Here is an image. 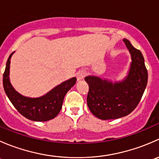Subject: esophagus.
I'll return each instance as SVG.
<instances>
[{
  "label": "esophagus",
  "instance_id": "1",
  "mask_svg": "<svg viewBox=\"0 0 159 159\" xmlns=\"http://www.w3.org/2000/svg\"><path fill=\"white\" fill-rule=\"evenodd\" d=\"M86 75V71L84 70H81L77 73L76 77H77V80L78 81H81V80L84 79V76Z\"/></svg>",
  "mask_w": 159,
  "mask_h": 159
}]
</instances>
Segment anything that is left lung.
<instances>
[{
  "label": "left lung",
  "mask_w": 159,
  "mask_h": 159,
  "mask_svg": "<svg viewBox=\"0 0 159 159\" xmlns=\"http://www.w3.org/2000/svg\"><path fill=\"white\" fill-rule=\"evenodd\" d=\"M123 42L131 54L128 75L120 81L102 79L89 75L87 104L91 113L102 120L117 119L129 115L137 107L148 83V71L142 52L134 48L128 39Z\"/></svg>",
  "instance_id": "obj_1"
}]
</instances>
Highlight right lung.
Returning <instances> with one entry per match:
<instances>
[{"label": "right lung", "mask_w": 159, "mask_h": 159, "mask_svg": "<svg viewBox=\"0 0 159 159\" xmlns=\"http://www.w3.org/2000/svg\"><path fill=\"white\" fill-rule=\"evenodd\" d=\"M12 52L7 59L5 70L3 75L4 91L11 103L23 116L34 121H47L55 118L61 109L65 94L76 83V78L64 81L47 94L38 98H29L17 92L10 81L11 58Z\"/></svg>", "instance_id": "right-lung-1"}]
</instances>
